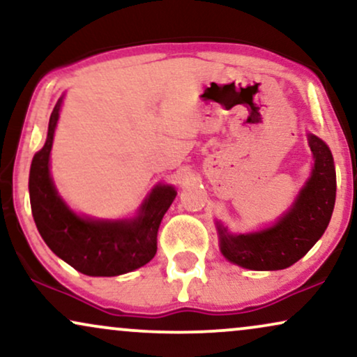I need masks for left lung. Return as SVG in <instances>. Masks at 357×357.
Here are the masks:
<instances>
[{
	"label": "left lung",
	"instance_id": "obj_1",
	"mask_svg": "<svg viewBox=\"0 0 357 357\" xmlns=\"http://www.w3.org/2000/svg\"><path fill=\"white\" fill-rule=\"evenodd\" d=\"M308 137L313 169L290 209L270 227L232 234L215 220L222 255L249 270H283L306 255L331 220L336 201V171L331 150L317 135Z\"/></svg>",
	"mask_w": 357,
	"mask_h": 357
}]
</instances>
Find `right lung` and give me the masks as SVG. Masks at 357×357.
<instances>
[{
  "label": "right lung",
  "instance_id": "right-lung-1",
  "mask_svg": "<svg viewBox=\"0 0 357 357\" xmlns=\"http://www.w3.org/2000/svg\"><path fill=\"white\" fill-rule=\"evenodd\" d=\"M62 98L49 119L46 143L31 163L29 199L36 227L49 249L80 273L116 277L133 272L155 257L158 229L178 192L171 184H156L132 219L75 214L59 196L49 169Z\"/></svg>",
  "mask_w": 357,
  "mask_h": 357
}]
</instances>
